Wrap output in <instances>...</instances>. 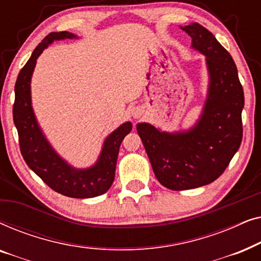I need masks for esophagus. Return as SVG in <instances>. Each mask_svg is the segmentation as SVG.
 <instances>
[{"mask_svg":"<svg viewBox=\"0 0 261 261\" xmlns=\"http://www.w3.org/2000/svg\"><path fill=\"white\" fill-rule=\"evenodd\" d=\"M141 114H142L141 109H139V108H134L133 110H132V116H133L134 119H139V117L141 116Z\"/></svg>","mask_w":261,"mask_h":261,"instance_id":"34e87169","label":"esophagus"}]
</instances>
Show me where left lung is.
Masks as SVG:
<instances>
[{
    "instance_id": "left-lung-1",
    "label": "left lung",
    "mask_w": 261,
    "mask_h": 261,
    "mask_svg": "<svg viewBox=\"0 0 261 261\" xmlns=\"http://www.w3.org/2000/svg\"><path fill=\"white\" fill-rule=\"evenodd\" d=\"M180 28L191 37L192 47L206 57L209 89L202 115L194 127L177 133L137 124L156 179L176 191L210 184L224 172L241 145L245 105L229 52L199 23Z\"/></svg>"
}]
</instances>
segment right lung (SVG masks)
<instances>
[{"label": "right lung", "instance_id": "right-lung-1", "mask_svg": "<svg viewBox=\"0 0 261 261\" xmlns=\"http://www.w3.org/2000/svg\"><path fill=\"white\" fill-rule=\"evenodd\" d=\"M72 38H76V35L69 32H55L37 46L17 76L13 120L19 134L21 154L28 167L58 194L72 198H91L103 195L112 187L120 145L132 130V123L121 124L106 139L94 166L85 170L74 169L60 158L46 140L38 126L31 101V78L38 57L55 40Z\"/></svg>", "mask_w": 261, "mask_h": 261}]
</instances>
